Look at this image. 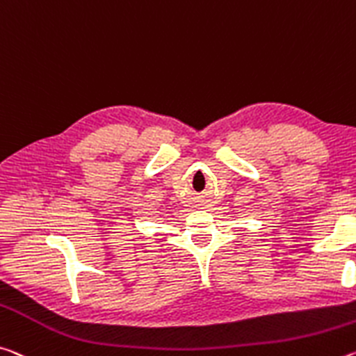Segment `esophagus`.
Instances as JSON below:
<instances>
[{"label":"esophagus","instance_id":"obj_1","mask_svg":"<svg viewBox=\"0 0 356 356\" xmlns=\"http://www.w3.org/2000/svg\"><path fill=\"white\" fill-rule=\"evenodd\" d=\"M193 202H195V207H198V209H204L206 201H204V196H202V195L196 193V195L193 196Z\"/></svg>","mask_w":356,"mask_h":356}]
</instances>
